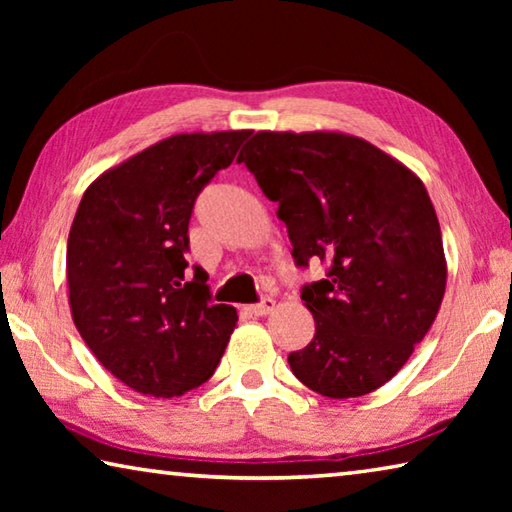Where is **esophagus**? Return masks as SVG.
Here are the masks:
<instances>
[{
	"mask_svg": "<svg viewBox=\"0 0 512 512\" xmlns=\"http://www.w3.org/2000/svg\"><path fill=\"white\" fill-rule=\"evenodd\" d=\"M273 309H275V300L273 298H264L262 302H257V305H250L248 307V311L253 316H268Z\"/></svg>",
	"mask_w": 512,
	"mask_h": 512,
	"instance_id": "1",
	"label": "esophagus"
}]
</instances>
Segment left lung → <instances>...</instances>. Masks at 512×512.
I'll return each mask as SVG.
<instances>
[{"label": "left lung", "mask_w": 512, "mask_h": 512, "mask_svg": "<svg viewBox=\"0 0 512 512\" xmlns=\"http://www.w3.org/2000/svg\"><path fill=\"white\" fill-rule=\"evenodd\" d=\"M287 225L296 264L327 262L302 289L316 323L289 354L302 384L361 397L397 372L445 296L447 262L433 203L415 173L357 135L259 131L241 155Z\"/></svg>", "instance_id": "obj_1"}]
</instances>
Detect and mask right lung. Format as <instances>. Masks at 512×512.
<instances>
[{"mask_svg": "<svg viewBox=\"0 0 512 512\" xmlns=\"http://www.w3.org/2000/svg\"><path fill=\"white\" fill-rule=\"evenodd\" d=\"M250 131L180 133L155 142L85 189L67 239L74 325L121 384L178 397L214 375L237 309L212 305L189 262L201 189L230 167Z\"/></svg>", "mask_w": 512, "mask_h": 512, "instance_id": "1", "label": "right lung"}]
</instances>
